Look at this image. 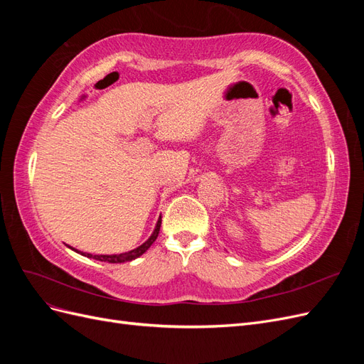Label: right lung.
Listing matches in <instances>:
<instances>
[{"label":"right lung","mask_w":364,"mask_h":364,"mask_svg":"<svg viewBox=\"0 0 364 364\" xmlns=\"http://www.w3.org/2000/svg\"><path fill=\"white\" fill-rule=\"evenodd\" d=\"M159 229H161V217L158 220L156 223V228L155 230H153V234L150 235V238L146 241V243H142L139 247L130 250V252H126V253H119V255H91V253H82V255L87 257V258H94V259H98V261H106V262H127V261H132L138 257H141L142 253H144L153 243H155V240L158 238V234H159Z\"/></svg>","instance_id":"add662e5"}]
</instances>
